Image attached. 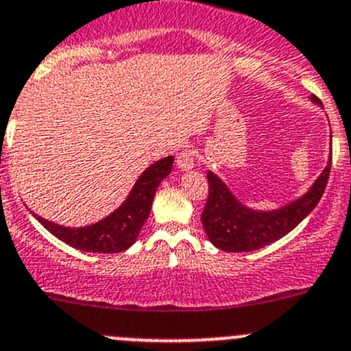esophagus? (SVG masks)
Segmentation results:
<instances>
[{"instance_id": "esophagus-1", "label": "esophagus", "mask_w": 351, "mask_h": 351, "mask_svg": "<svg viewBox=\"0 0 351 351\" xmlns=\"http://www.w3.org/2000/svg\"><path fill=\"white\" fill-rule=\"evenodd\" d=\"M195 159H197V154L194 149H183L176 156V165L180 169H191L195 166Z\"/></svg>"}]
</instances>
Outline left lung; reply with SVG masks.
I'll use <instances>...</instances> for the list:
<instances>
[{
  "label": "left lung",
  "mask_w": 351,
  "mask_h": 351,
  "mask_svg": "<svg viewBox=\"0 0 351 351\" xmlns=\"http://www.w3.org/2000/svg\"><path fill=\"white\" fill-rule=\"evenodd\" d=\"M312 100L320 104L315 95H312ZM330 160L332 156L329 157V165L322 175L303 197L275 211H253L245 208L218 176L208 171L206 178L209 183V194L201 220L209 241L228 253L254 251L279 241L298 227L319 204L329 180Z\"/></svg>",
  "instance_id": "obj_1"
}]
</instances>
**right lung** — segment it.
<instances>
[{
	"label": "right lung",
	"mask_w": 351,
	"mask_h": 351,
	"mask_svg": "<svg viewBox=\"0 0 351 351\" xmlns=\"http://www.w3.org/2000/svg\"><path fill=\"white\" fill-rule=\"evenodd\" d=\"M173 160H175L173 156H168L149 166L136 180L133 191L130 192L123 206H119V209H116L112 215L90 227L69 228L51 223L38 215L34 216L50 234L80 251L104 254L126 251L136 241L143 223L149 218L157 186L169 175Z\"/></svg>",
	"instance_id": "add662e5"
}]
</instances>
